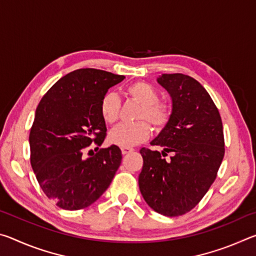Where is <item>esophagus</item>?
I'll use <instances>...</instances> for the list:
<instances>
[{"instance_id": "esophagus-1", "label": "esophagus", "mask_w": 256, "mask_h": 256, "mask_svg": "<svg viewBox=\"0 0 256 256\" xmlns=\"http://www.w3.org/2000/svg\"><path fill=\"white\" fill-rule=\"evenodd\" d=\"M120 150H122V154H131L132 151H133V149H132V148H122V149H120Z\"/></svg>"}]
</instances>
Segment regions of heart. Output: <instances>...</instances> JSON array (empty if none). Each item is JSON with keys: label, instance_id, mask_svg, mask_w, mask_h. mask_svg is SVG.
<instances>
[{"label": "heart", "instance_id": "obj_1", "mask_svg": "<svg viewBox=\"0 0 256 256\" xmlns=\"http://www.w3.org/2000/svg\"><path fill=\"white\" fill-rule=\"evenodd\" d=\"M126 94L133 100L141 105L138 112V122L123 123L115 126L108 134L112 144L120 148H132L148 138L151 126L156 131H162L167 126L170 120V108L159 102V94L152 86L146 82L138 81L130 84ZM120 100L114 92H107L100 102V114L107 124H112L120 118Z\"/></svg>", "mask_w": 256, "mask_h": 256}]
</instances>
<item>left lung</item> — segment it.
<instances>
[{
  "mask_svg": "<svg viewBox=\"0 0 256 256\" xmlns=\"http://www.w3.org/2000/svg\"><path fill=\"white\" fill-rule=\"evenodd\" d=\"M158 84L172 97L167 126L151 141L164 150L142 148L138 188L160 214L182 216L193 209L214 183L224 154L222 118L200 82L182 73L162 74ZM173 154L166 160L162 156Z\"/></svg>",
  "mask_w": 256,
  "mask_h": 256,
  "instance_id": "1",
  "label": "left lung"
}]
</instances>
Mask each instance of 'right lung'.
Segmentation results:
<instances>
[{"label": "right lung", "instance_id": "right-lung-1", "mask_svg": "<svg viewBox=\"0 0 256 256\" xmlns=\"http://www.w3.org/2000/svg\"><path fill=\"white\" fill-rule=\"evenodd\" d=\"M124 76L79 68L60 78L36 108L29 134L30 162L46 196L66 210L92 204L110 185L122 162L118 146L84 159L86 146H102L106 124L100 102ZM98 149V148H97Z\"/></svg>", "mask_w": 256, "mask_h": 256}]
</instances>
